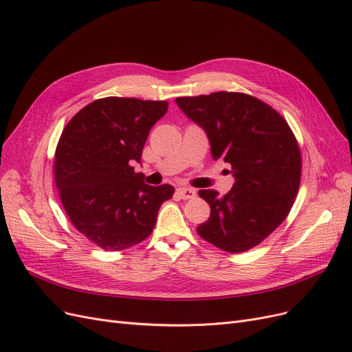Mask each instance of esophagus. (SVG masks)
Listing matches in <instances>:
<instances>
[{
	"label": "esophagus",
	"mask_w": 352,
	"mask_h": 352,
	"mask_svg": "<svg viewBox=\"0 0 352 352\" xmlns=\"http://www.w3.org/2000/svg\"><path fill=\"white\" fill-rule=\"evenodd\" d=\"M176 194L179 198L182 199H192L195 197V190L190 189V188H177L176 189Z\"/></svg>",
	"instance_id": "esophagus-1"
}]
</instances>
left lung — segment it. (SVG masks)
Segmentation results:
<instances>
[{
  "label": "left lung",
  "mask_w": 352,
  "mask_h": 352,
  "mask_svg": "<svg viewBox=\"0 0 352 352\" xmlns=\"http://www.w3.org/2000/svg\"><path fill=\"white\" fill-rule=\"evenodd\" d=\"M176 104L204 129L211 157L229 163L235 179L225 197L198 192L211 208L198 235L233 254L255 247L286 219L300 188L301 153L289 124L247 94L214 92Z\"/></svg>",
  "instance_id": "1"
}]
</instances>
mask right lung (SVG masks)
I'll list each match as a JSON object with an SVG mask.
<instances>
[{"label":"right lung","instance_id":"1","mask_svg":"<svg viewBox=\"0 0 352 352\" xmlns=\"http://www.w3.org/2000/svg\"><path fill=\"white\" fill-rule=\"evenodd\" d=\"M167 101L107 97L67 123L56 150L54 175L69 219L105 251H122L151 235L172 185L151 186L133 163Z\"/></svg>","mask_w":352,"mask_h":352}]
</instances>
